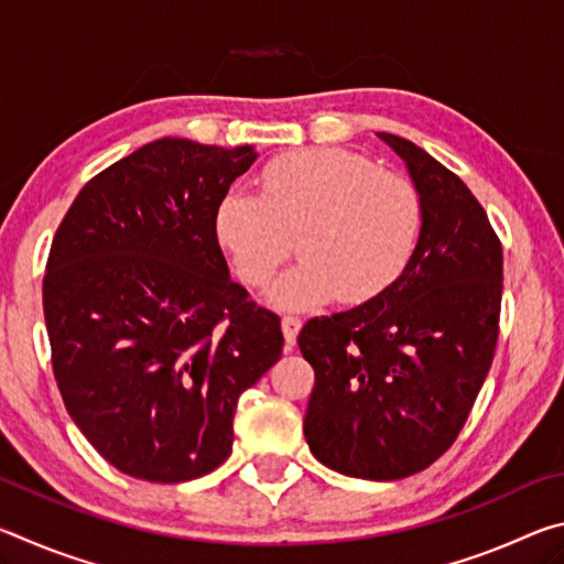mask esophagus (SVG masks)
<instances>
[{
	"instance_id": "34e87169",
	"label": "esophagus",
	"mask_w": 564,
	"mask_h": 564,
	"mask_svg": "<svg viewBox=\"0 0 564 564\" xmlns=\"http://www.w3.org/2000/svg\"><path fill=\"white\" fill-rule=\"evenodd\" d=\"M301 326H303L301 318H295V316H283V321H281V328H283L285 346H289V348H293V346H295V336H299Z\"/></svg>"
}]
</instances>
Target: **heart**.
<instances>
[{"label": "heart", "mask_w": 564, "mask_h": 564, "mask_svg": "<svg viewBox=\"0 0 564 564\" xmlns=\"http://www.w3.org/2000/svg\"><path fill=\"white\" fill-rule=\"evenodd\" d=\"M259 184L263 202L226 194L216 236L251 289L269 285L299 248L303 261L269 291L281 308L376 299L415 251L423 208L413 181L356 151H295L271 161Z\"/></svg>", "instance_id": "heart-1"}]
</instances>
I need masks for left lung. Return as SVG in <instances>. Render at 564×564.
Returning a JSON list of instances; mask_svg holds the SVG:
<instances>
[{
  "mask_svg": "<svg viewBox=\"0 0 564 564\" xmlns=\"http://www.w3.org/2000/svg\"><path fill=\"white\" fill-rule=\"evenodd\" d=\"M423 208L403 273L356 308L299 333L316 370L303 433L316 460L362 480H400L433 465L463 431L492 366L502 246L460 178L395 133Z\"/></svg>",
  "mask_w": 564,
  "mask_h": 564,
  "instance_id": "8db88e82",
  "label": "left lung"
}]
</instances>
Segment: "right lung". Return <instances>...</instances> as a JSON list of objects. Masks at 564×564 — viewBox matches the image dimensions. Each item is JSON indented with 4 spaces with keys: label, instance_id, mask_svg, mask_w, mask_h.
<instances>
[{
    "label": "right lung",
    "instance_id": "right-lung-1",
    "mask_svg": "<svg viewBox=\"0 0 564 564\" xmlns=\"http://www.w3.org/2000/svg\"><path fill=\"white\" fill-rule=\"evenodd\" d=\"M253 147L159 139L94 176L44 273L52 368L117 470L186 482L234 445L238 398L283 350L281 318L228 275L216 212Z\"/></svg>",
    "mask_w": 564,
    "mask_h": 564
}]
</instances>
